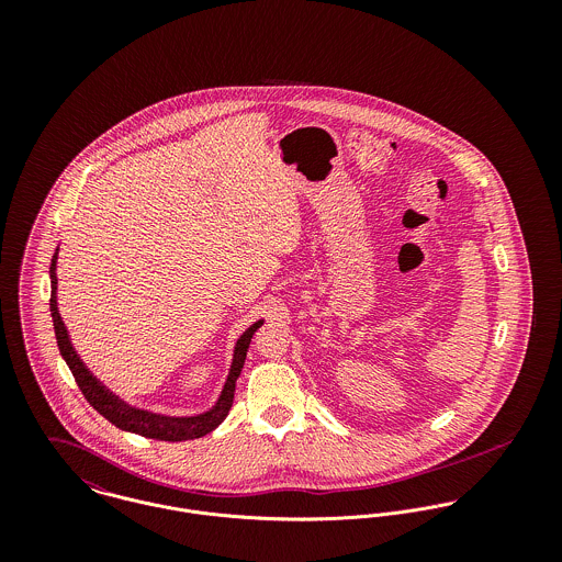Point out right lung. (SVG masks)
<instances>
[{"mask_svg":"<svg viewBox=\"0 0 562 562\" xmlns=\"http://www.w3.org/2000/svg\"><path fill=\"white\" fill-rule=\"evenodd\" d=\"M58 250H60V246H56V252H54L52 266H49V279H52L49 312H52L60 355L67 361L69 370L74 372L76 383H78L81 394L86 396V401L90 402V406L94 411H99L116 428L127 430V432H136V435L149 437V439H160V441H188V439L203 437V435L212 432L214 428H218V424L229 415V408L234 404V394H236V381H238L241 368H244V359H246L250 337L263 324V318L252 322L238 337V341L234 346L232 366H229L225 385H223L218 398L214 401L210 408H205L201 413H192V415H166V413H156V411H149V408H140V406L130 404V402L123 401L121 396H116L81 361L71 337H69L65 321L60 316V310H58V274H56V270H58Z\"/></svg>","mask_w":562,"mask_h":562,"instance_id":"add662e5","label":"right lung"}]
</instances>
